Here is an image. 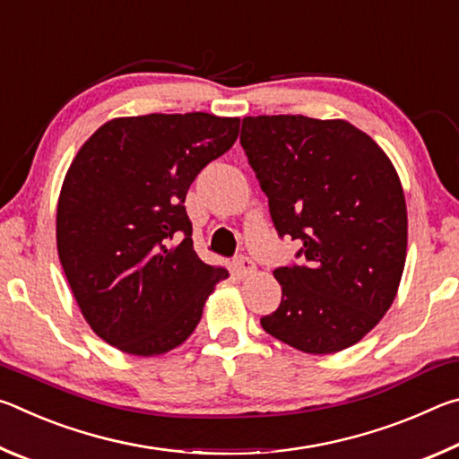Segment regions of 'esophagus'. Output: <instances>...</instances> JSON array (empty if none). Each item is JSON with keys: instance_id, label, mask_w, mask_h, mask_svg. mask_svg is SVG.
<instances>
[{"instance_id": "34e87169", "label": "esophagus", "mask_w": 459, "mask_h": 459, "mask_svg": "<svg viewBox=\"0 0 459 459\" xmlns=\"http://www.w3.org/2000/svg\"><path fill=\"white\" fill-rule=\"evenodd\" d=\"M235 267H237V271L243 277H248V275H253L255 273V263H253V259H248L247 255H238V257L235 259Z\"/></svg>"}]
</instances>
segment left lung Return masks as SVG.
I'll return each mask as SVG.
<instances>
[{
    "label": "left lung",
    "mask_w": 459,
    "mask_h": 459,
    "mask_svg": "<svg viewBox=\"0 0 459 459\" xmlns=\"http://www.w3.org/2000/svg\"><path fill=\"white\" fill-rule=\"evenodd\" d=\"M240 145L277 235L301 245L299 263L273 271L281 304L263 330L307 354L356 344L405 267L407 206L391 160L348 121L304 115L245 117Z\"/></svg>",
    "instance_id": "left-lung-1"
}]
</instances>
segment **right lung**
Segmentation results:
<instances>
[{"mask_svg": "<svg viewBox=\"0 0 459 459\" xmlns=\"http://www.w3.org/2000/svg\"><path fill=\"white\" fill-rule=\"evenodd\" d=\"M238 117L142 115L105 123L68 168L58 257L92 332L135 356L164 354L196 328L229 277L198 259L184 200L238 135Z\"/></svg>", "mask_w": 459, "mask_h": 459, "instance_id": "add662e5", "label": "right lung"}]
</instances>
